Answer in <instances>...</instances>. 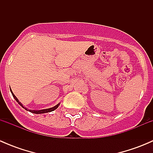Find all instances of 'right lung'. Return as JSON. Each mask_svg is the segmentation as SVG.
<instances>
[{"label":"right lung","instance_id":"add662e5","mask_svg":"<svg viewBox=\"0 0 153 153\" xmlns=\"http://www.w3.org/2000/svg\"><path fill=\"white\" fill-rule=\"evenodd\" d=\"M10 91H11V92H12V96H13V98L15 99V101H16L17 102H18V104H20V105L22 106L23 108H24V109H25L26 110H28V111H29V112H32V113L41 114V113H47V112H52V111H54V110H55V109H56L58 107V106L60 105V104H57V105H55V106H53V107H52V108H49V109H41V110H31V109H27V108L24 107V106H23V104H21V102H19V101H18V98H16V96H15V95H14L13 92H12V89H11V88H10Z\"/></svg>","mask_w":153,"mask_h":153}]
</instances>
